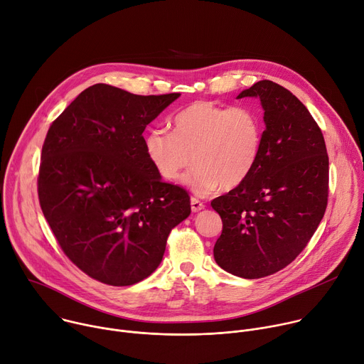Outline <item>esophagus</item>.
<instances>
[{"instance_id": "1", "label": "esophagus", "mask_w": 364, "mask_h": 364, "mask_svg": "<svg viewBox=\"0 0 364 364\" xmlns=\"http://www.w3.org/2000/svg\"><path fill=\"white\" fill-rule=\"evenodd\" d=\"M204 208H205L204 203H200V200L196 199V198H191V210H192V213H199L200 210H204Z\"/></svg>"}]
</instances>
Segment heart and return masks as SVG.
Here are the masks:
<instances>
[{
  "mask_svg": "<svg viewBox=\"0 0 364 364\" xmlns=\"http://www.w3.org/2000/svg\"><path fill=\"white\" fill-rule=\"evenodd\" d=\"M173 132L154 129L144 137V150L156 172L175 181L195 161L182 183L205 196L221 186L245 183L257 166L263 144L260 117L247 107H223L196 101L172 119Z\"/></svg>",
  "mask_w": 364,
  "mask_h": 364,
  "instance_id": "obj_1",
  "label": "heart"
}]
</instances>
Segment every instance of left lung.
Here are the masks:
<instances>
[{
	"instance_id": "obj_1",
	"label": "left lung",
	"mask_w": 364,
	"mask_h": 364,
	"mask_svg": "<svg viewBox=\"0 0 364 364\" xmlns=\"http://www.w3.org/2000/svg\"><path fill=\"white\" fill-rule=\"evenodd\" d=\"M245 97L259 98L264 111L262 153L245 183L211 203L223 220L214 259L234 276L259 279L295 260L324 217L328 154L291 91L264 79L237 95Z\"/></svg>"
}]
</instances>
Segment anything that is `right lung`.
I'll list each match as a JSON object with an SVG mask.
<instances>
[{
    "mask_svg": "<svg viewBox=\"0 0 364 364\" xmlns=\"http://www.w3.org/2000/svg\"><path fill=\"white\" fill-rule=\"evenodd\" d=\"M179 97L95 84L48 132L37 181L40 207L65 255L102 284L130 287L151 274L171 230L191 214L189 195L161 181L143 137Z\"/></svg>",
    "mask_w": 364,
    "mask_h": 364,
    "instance_id": "add662e5",
    "label": "right lung"
}]
</instances>
